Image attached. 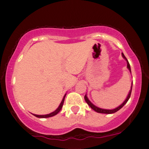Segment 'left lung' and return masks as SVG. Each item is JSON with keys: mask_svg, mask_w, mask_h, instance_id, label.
Here are the masks:
<instances>
[{"mask_svg": "<svg viewBox=\"0 0 149 149\" xmlns=\"http://www.w3.org/2000/svg\"><path fill=\"white\" fill-rule=\"evenodd\" d=\"M122 54V56L123 58H125V60L127 61V68H128V70L130 71V72H131V69H130V63H129V62H128V61H127V59L126 58V57H125V56H124V54H123V53H121ZM132 86H131V90L130 91V93H129V94H128V95H127V98H126V99L125 100V101L123 102L122 104H121L120 106H119L118 107H117V108H116V109H111V110H109V109H100V108H98V107H96L95 105H94V104L92 103V102L90 101V100H88V97H87V96L86 95H85L84 96V99H85V100H86V102H87V104H88V105L91 107L94 110V111H96L97 113H106V114H111V113H116V112H117V111H119V109H121L123 107V106L125 105V104L126 103V102H127V100H129V98H130V96H131V93H132Z\"/></svg>", "mask_w": 149, "mask_h": 149, "instance_id": "8db88e82", "label": "left lung"}]
</instances>
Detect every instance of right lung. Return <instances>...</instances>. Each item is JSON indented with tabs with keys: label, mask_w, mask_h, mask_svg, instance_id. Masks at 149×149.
<instances>
[{
	"label": "right lung",
	"mask_w": 149,
	"mask_h": 149,
	"mask_svg": "<svg viewBox=\"0 0 149 149\" xmlns=\"http://www.w3.org/2000/svg\"><path fill=\"white\" fill-rule=\"evenodd\" d=\"M66 95H65V96H63V98L61 102V104H59V106H58V107L54 111L51 113L50 114H47V115H43V116H40V115H34L33 114V116H36V117H39V118H47V117H53L54 116H55L58 113V112L60 111L62 107H63V102H64V100H65V97Z\"/></svg>",
	"instance_id": "right-lung-1"
}]
</instances>
